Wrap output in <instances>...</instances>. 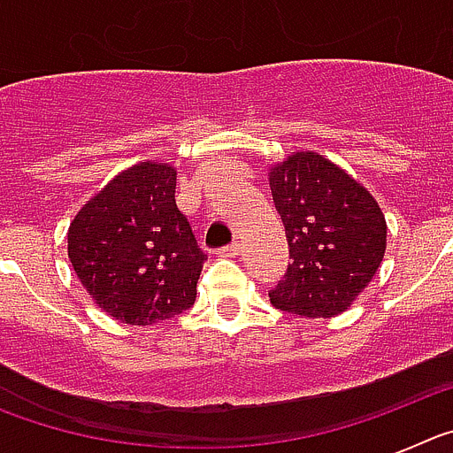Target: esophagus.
Returning <instances> with one entry per match:
<instances>
[{
    "label": "esophagus",
    "instance_id": "esophagus-1",
    "mask_svg": "<svg viewBox=\"0 0 453 453\" xmlns=\"http://www.w3.org/2000/svg\"><path fill=\"white\" fill-rule=\"evenodd\" d=\"M218 254L224 256V258H235V256L240 254V245L238 242H231V245H226V247H219Z\"/></svg>",
    "mask_w": 453,
    "mask_h": 453
}]
</instances>
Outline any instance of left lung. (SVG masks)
<instances>
[{"mask_svg": "<svg viewBox=\"0 0 453 453\" xmlns=\"http://www.w3.org/2000/svg\"><path fill=\"white\" fill-rule=\"evenodd\" d=\"M286 226L290 265L270 290L272 306L302 318L342 313L370 283L386 251V218L370 192L313 151L270 172Z\"/></svg>", "mask_w": 453, "mask_h": 453, "instance_id": "obj_1", "label": "left lung"}]
</instances>
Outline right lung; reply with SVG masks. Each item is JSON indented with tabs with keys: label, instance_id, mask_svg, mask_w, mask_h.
Returning a JSON list of instances; mask_svg holds the SVG:
<instances>
[{
	"label": "right lung",
	"instance_id": "obj_1",
	"mask_svg": "<svg viewBox=\"0 0 453 453\" xmlns=\"http://www.w3.org/2000/svg\"><path fill=\"white\" fill-rule=\"evenodd\" d=\"M177 172L140 163L99 190L67 234V256L92 299L124 324H154L195 303L206 251L177 208Z\"/></svg>",
	"mask_w": 453,
	"mask_h": 453
}]
</instances>
